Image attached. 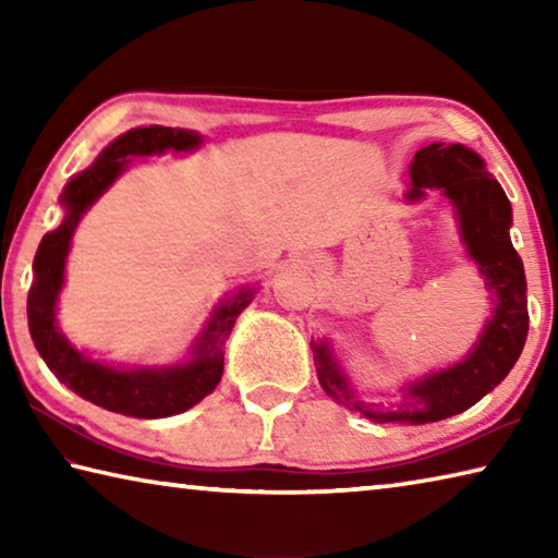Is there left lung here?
<instances>
[{
	"label": "left lung",
	"mask_w": 558,
	"mask_h": 558,
	"mask_svg": "<svg viewBox=\"0 0 558 558\" xmlns=\"http://www.w3.org/2000/svg\"><path fill=\"white\" fill-rule=\"evenodd\" d=\"M426 189H440L456 209L462 243L495 295V313L460 364L413 381L399 405L359 401L327 342L310 344L323 389L339 403L379 423H430L468 411L505 379L526 342V278L522 258L509 239L512 206L502 186L487 172L483 157L470 147L433 143L413 157L405 199L418 202Z\"/></svg>",
	"instance_id": "8db88e82"
}]
</instances>
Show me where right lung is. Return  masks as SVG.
I'll list each match as a JSON object with an SVG mask.
<instances>
[{
  "label": "right lung",
  "instance_id": "add662e5",
  "mask_svg": "<svg viewBox=\"0 0 558 558\" xmlns=\"http://www.w3.org/2000/svg\"><path fill=\"white\" fill-rule=\"evenodd\" d=\"M202 145V135L177 128H135L102 149L96 162L86 172L75 174L65 184L61 206L65 216L61 226L46 233L34 258V286L26 300L29 332L34 347L39 349L46 366L56 379L69 386L81 399L108 409L112 413L132 415V418H167L182 413L209 396L223 374V344L235 325V317L253 300V290L243 288L226 298L206 323L204 332L196 337L192 359L174 366H143V369H120V366L100 364L96 359L78 352L56 327V302L63 288L65 256L81 216L93 202L116 182L128 169V157L162 155L167 149L189 153Z\"/></svg>",
  "mask_w": 558,
  "mask_h": 558
}]
</instances>
